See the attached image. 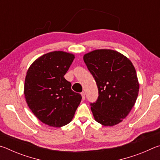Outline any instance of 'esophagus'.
Masks as SVG:
<instances>
[{
  "instance_id": "esophagus-1",
  "label": "esophagus",
  "mask_w": 160,
  "mask_h": 160,
  "mask_svg": "<svg viewBox=\"0 0 160 160\" xmlns=\"http://www.w3.org/2000/svg\"><path fill=\"white\" fill-rule=\"evenodd\" d=\"M81 95H82V100H85V92H81Z\"/></svg>"
}]
</instances>
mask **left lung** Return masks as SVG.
<instances>
[{
	"label": "left lung",
	"instance_id": "left-lung-1",
	"mask_svg": "<svg viewBox=\"0 0 160 160\" xmlns=\"http://www.w3.org/2000/svg\"><path fill=\"white\" fill-rule=\"evenodd\" d=\"M83 59L98 88V99L90 104L94 119L105 126L121 123L138 95L139 82L132 62L111 49L92 51Z\"/></svg>",
	"mask_w": 160,
	"mask_h": 160
}]
</instances>
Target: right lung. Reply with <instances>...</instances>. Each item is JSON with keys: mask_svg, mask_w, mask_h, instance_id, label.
<instances>
[{"mask_svg": "<svg viewBox=\"0 0 160 160\" xmlns=\"http://www.w3.org/2000/svg\"><path fill=\"white\" fill-rule=\"evenodd\" d=\"M73 54L52 51L40 56L27 72L24 94L32 113L42 123L62 127L72 121L82 99L64 78Z\"/></svg>", "mask_w": 160, "mask_h": 160, "instance_id": "1", "label": "right lung"}]
</instances>
